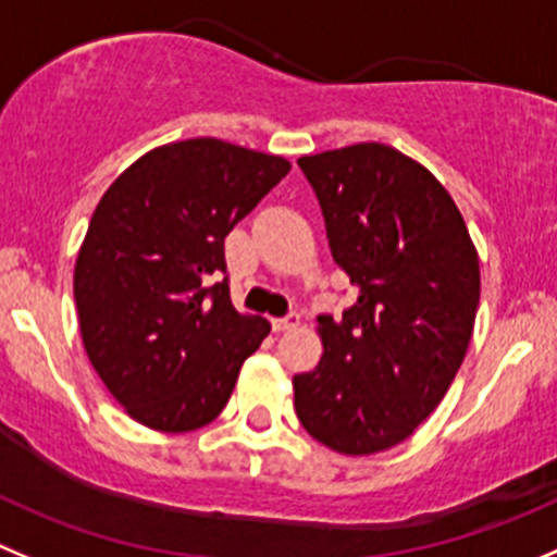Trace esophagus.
Returning a JSON list of instances; mask_svg holds the SVG:
<instances>
[{
  "label": "esophagus",
  "mask_w": 557,
  "mask_h": 557,
  "mask_svg": "<svg viewBox=\"0 0 557 557\" xmlns=\"http://www.w3.org/2000/svg\"><path fill=\"white\" fill-rule=\"evenodd\" d=\"M298 325H300L298 311H289V314L282 317V320H273V331H293V327Z\"/></svg>",
  "instance_id": "1"
}]
</instances>
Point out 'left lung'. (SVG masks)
<instances>
[{"label":"left lung","mask_w":557,"mask_h":557,"mask_svg":"<svg viewBox=\"0 0 557 557\" xmlns=\"http://www.w3.org/2000/svg\"><path fill=\"white\" fill-rule=\"evenodd\" d=\"M298 163L358 298L338 322L320 317L322 358L293 377L295 412L331 451L369 457L407 441L451 388L479 311V251L441 180L394 147Z\"/></svg>","instance_id":"left-lung-1"}]
</instances>
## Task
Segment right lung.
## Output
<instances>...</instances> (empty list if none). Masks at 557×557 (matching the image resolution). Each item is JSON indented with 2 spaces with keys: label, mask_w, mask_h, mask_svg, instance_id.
I'll return each instance as SVG.
<instances>
[{
  "label": "right lung",
  "mask_w": 557,
  "mask_h": 557,
  "mask_svg": "<svg viewBox=\"0 0 557 557\" xmlns=\"http://www.w3.org/2000/svg\"><path fill=\"white\" fill-rule=\"evenodd\" d=\"M289 169L202 136L145 152L100 196L73 270L78 327L98 377L141 426H208L270 333L215 275L224 237Z\"/></svg>",
  "instance_id": "add662e5"
}]
</instances>
